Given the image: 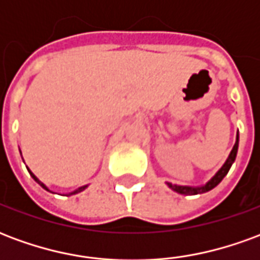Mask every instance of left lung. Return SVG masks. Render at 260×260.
Segmentation results:
<instances>
[{
    "label": "left lung",
    "instance_id": "obj_1",
    "mask_svg": "<svg viewBox=\"0 0 260 260\" xmlns=\"http://www.w3.org/2000/svg\"><path fill=\"white\" fill-rule=\"evenodd\" d=\"M237 150H238V135H237V142H235L234 147H233V150L230 153L229 158H227V161L224 163V166L221 169L218 170V173L214 177H213L212 180L207 182L205 186H201V188H191V186H180V185H173V184H169V186L173 189V191L178 192V193H184V195H198V193H203V192H207L213 189L214 186H217L221 180H223L224 177L227 175L229 173L230 167L233 166L235 160V156H237Z\"/></svg>",
    "mask_w": 260,
    "mask_h": 260
}]
</instances>
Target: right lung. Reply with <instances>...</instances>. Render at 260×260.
<instances>
[{"label": "right lung", "instance_id": "right-lung-1", "mask_svg": "<svg viewBox=\"0 0 260 260\" xmlns=\"http://www.w3.org/2000/svg\"><path fill=\"white\" fill-rule=\"evenodd\" d=\"M30 175H31V177H33V178H35V181H36V182H39V184H40V185H42L43 188H44V189H46V191H48V189H47V186L44 185V184H43V182H40V181L37 180L36 177H35V175L31 174V173H30ZM85 188H86V186H82V188H79V189H78V191H75L74 193H76V192H80V191H83V189H85Z\"/></svg>", "mask_w": 260, "mask_h": 260}]
</instances>
